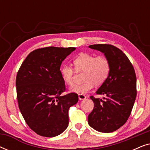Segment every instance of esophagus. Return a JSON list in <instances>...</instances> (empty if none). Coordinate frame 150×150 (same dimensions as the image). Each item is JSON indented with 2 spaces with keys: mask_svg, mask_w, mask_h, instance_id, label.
<instances>
[{
  "mask_svg": "<svg viewBox=\"0 0 150 150\" xmlns=\"http://www.w3.org/2000/svg\"><path fill=\"white\" fill-rule=\"evenodd\" d=\"M79 98L80 100H83L84 99H85L86 96L85 95H83V94H79Z\"/></svg>",
  "mask_w": 150,
  "mask_h": 150,
  "instance_id": "esophagus-1",
  "label": "esophagus"
}]
</instances>
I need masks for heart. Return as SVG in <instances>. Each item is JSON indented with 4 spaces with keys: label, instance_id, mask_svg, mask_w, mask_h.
Masks as SVG:
<instances>
[{
    "label": "heart",
    "instance_id": "obj_1",
    "mask_svg": "<svg viewBox=\"0 0 150 150\" xmlns=\"http://www.w3.org/2000/svg\"><path fill=\"white\" fill-rule=\"evenodd\" d=\"M75 68L70 65H63L61 69L63 81L69 86L75 85L76 71L83 73L85 81L81 85L71 88V91L77 93L85 94L89 91L94 85L100 86L105 83L110 74L111 65L107 57L104 55L96 57L90 53H81L74 59Z\"/></svg>",
    "mask_w": 150,
    "mask_h": 150
}]
</instances>
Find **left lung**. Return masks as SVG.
Returning <instances> with one entry per match:
<instances>
[{
    "mask_svg": "<svg viewBox=\"0 0 150 150\" xmlns=\"http://www.w3.org/2000/svg\"><path fill=\"white\" fill-rule=\"evenodd\" d=\"M89 47L104 53L111 69L107 80L96 92L105 96L104 100L90 96L94 107L88 123L99 132H112L125 124L132 112L137 96L136 74L128 57L117 47L105 44Z\"/></svg>",
    "mask_w": 150,
    "mask_h": 150,
    "instance_id": "1",
    "label": "left lung"
}]
</instances>
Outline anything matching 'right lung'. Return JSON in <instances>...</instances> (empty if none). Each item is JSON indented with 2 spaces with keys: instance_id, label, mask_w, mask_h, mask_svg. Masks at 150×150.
Instances as JSON below:
<instances>
[{
  "instance_id": "add662e5",
  "label": "right lung",
  "mask_w": 150,
  "mask_h": 150,
  "mask_svg": "<svg viewBox=\"0 0 150 150\" xmlns=\"http://www.w3.org/2000/svg\"><path fill=\"white\" fill-rule=\"evenodd\" d=\"M75 50L54 46L36 49L18 69L16 85L20 110L26 124L40 136L61 134L68 126L69 108L79 101L74 92L61 95L65 91L61 63Z\"/></svg>"
}]
</instances>
